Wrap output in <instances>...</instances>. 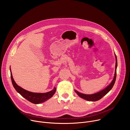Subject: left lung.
<instances>
[{
    "label": "left lung",
    "mask_w": 130,
    "mask_h": 130,
    "mask_svg": "<svg viewBox=\"0 0 130 130\" xmlns=\"http://www.w3.org/2000/svg\"><path fill=\"white\" fill-rule=\"evenodd\" d=\"M115 57H116V66H115V75H114V78L113 81H112V82H111V83L103 90H102L98 92H97V93H96V94H92V95L83 94L80 93V92H79L78 91L75 90V92L80 97H81L84 99H85L87 101H98V100H100V99H101L104 96H105L111 90V89L112 88V87H113V86L115 84V82L116 81V69H117V57L116 55H115Z\"/></svg>",
    "instance_id": "obj_1"
}]
</instances>
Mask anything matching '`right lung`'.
<instances>
[{"label":"right lung","mask_w":130,"mask_h":130,"mask_svg":"<svg viewBox=\"0 0 130 130\" xmlns=\"http://www.w3.org/2000/svg\"><path fill=\"white\" fill-rule=\"evenodd\" d=\"M10 71L12 83L15 90L18 92V93L20 94L24 98H25L27 100L33 103L39 104L45 102L48 99L52 97L55 92V91H56V88L55 87H54L53 90L49 92H46V93H35V92H32L27 91L24 89V88H22L20 86H18L15 83L12 77L11 69Z\"/></svg>","instance_id":"right-lung-1"}]
</instances>
